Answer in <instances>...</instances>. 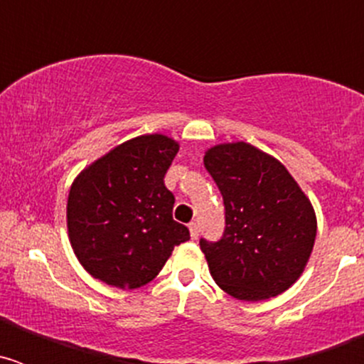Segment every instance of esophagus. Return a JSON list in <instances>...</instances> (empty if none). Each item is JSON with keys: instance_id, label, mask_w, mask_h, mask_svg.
I'll return each mask as SVG.
<instances>
[{"instance_id": "1", "label": "esophagus", "mask_w": 364, "mask_h": 364, "mask_svg": "<svg viewBox=\"0 0 364 364\" xmlns=\"http://www.w3.org/2000/svg\"><path fill=\"white\" fill-rule=\"evenodd\" d=\"M189 233H191V239H198L200 231H198L197 222H191V224H189Z\"/></svg>"}]
</instances>
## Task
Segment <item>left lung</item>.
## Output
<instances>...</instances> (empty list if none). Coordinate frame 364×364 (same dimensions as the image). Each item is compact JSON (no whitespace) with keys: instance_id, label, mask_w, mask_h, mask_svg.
<instances>
[{"instance_id":"left-lung-1","label":"left lung","mask_w":364,"mask_h":364,"mask_svg":"<svg viewBox=\"0 0 364 364\" xmlns=\"http://www.w3.org/2000/svg\"><path fill=\"white\" fill-rule=\"evenodd\" d=\"M204 166L224 200V233L200 239L211 277L240 301L288 290L314 250V208L281 162L250 144L211 147Z\"/></svg>"}]
</instances>
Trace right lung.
I'll list each match as a JSON object with an SVG mask.
<instances>
[{
  "label": "right lung",
  "instance_id": "1",
  "mask_svg": "<svg viewBox=\"0 0 364 364\" xmlns=\"http://www.w3.org/2000/svg\"><path fill=\"white\" fill-rule=\"evenodd\" d=\"M178 144L146 134L114 147L74 180L67 202L73 250L95 279L140 288L159 275L189 230L173 218L164 184Z\"/></svg>",
  "mask_w": 364,
  "mask_h": 364
}]
</instances>
